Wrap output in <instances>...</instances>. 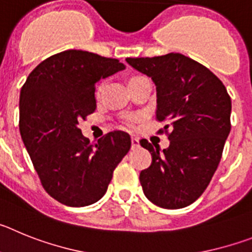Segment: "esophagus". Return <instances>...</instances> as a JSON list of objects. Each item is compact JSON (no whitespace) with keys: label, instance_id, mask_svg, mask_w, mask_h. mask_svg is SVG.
I'll return each instance as SVG.
<instances>
[{"label":"esophagus","instance_id":"34e87169","mask_svg":"<svg viewBox=\"0 0 252 252\" xmlns=\"http://www.w3.org/2000/svg\"><path fill=\"white\" fill-rule=\"evenodd\" d=\"M131 148L132 149L139 148V139H136V137H132V139H131Z\"/></svg>","mask_w":252,"mask_h":252}]
</instances>
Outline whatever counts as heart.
I'll list each match as a JSON object with an SVG mask.
<instances>
[{"label":"heart","instance_id":"b5f03b06","mask_svg":"<svg viewBox=\"0 0 252 252\" xmlns=\"http://www.w3.org/2000/svg\"><path fill=\"white\" fill-rule=\"evenodd\" d=\"M140 78H142V77H140V75L132 77L130 79V82L137 81V79H140ZM104 84H106V81H102V82H99V83H98V86H97V90H95V93H97V95H99L102 93V91H103V88H104Z\"/></svg>","mask_w":252,"mask_h":252}]
</instances>
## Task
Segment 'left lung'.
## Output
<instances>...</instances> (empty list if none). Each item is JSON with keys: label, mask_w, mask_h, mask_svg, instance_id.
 Masks as SVG:
<instances>
[{"label": "left lung", "mask_w": 252, "mask_h": 252, "mask_svg": "<svg viewBox=\"0 0 252 252\" xmlns=\"http://www.w3.org/2000/svg\"><path fill=\"white\" fill-rule=\"evenodd\" d=\"M126 62L157 86V120L165 124L158 132L170 141L162 151L140 141L153 158L140 173L144 194L161 208H184L201 197L217 170L231 131L230 95L208 68L179 53Z\"/></svg>", "instance_id": "left-lung-1"}]
</instances>
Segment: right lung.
<instances>
[{
    "label": "right lung",
    "mask_w": 252,
    "mask_h": 252,
    "mask_svg": "<svg viewBox=\"0 0 252 252\" xmlns=\"http://www.w3.org/2000/svg\"><path fill=\"white\" fill-rule=\"evenodd\" d=\"M122 69L117 59L65 50L41 62L22 86V141L46 193L65 206L99 201L130 150V135L124 131L92 144L78 128V122L95 111V82Z\"/></svg>",
    "instance_id": "add662e5"
}]
</instances>
